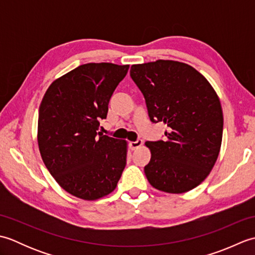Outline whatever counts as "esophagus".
Here are the masks:
<instances>
[{
  "instance_id": "esophagus-1",
  "label": "esophagus",
  "mask_w": 255,
  "mask_h": 255,
  "mask_svg": "<svg viewBox=\"0 0 255 255\" xmlns=\"http://www.w3.org/2000/svg\"><path fill=\"white\" fill-rule=\"evenodd\" d=\"M129 145H130L131 150H136V149H138L139 147H141V145H142V140L141 139H137L136 141H130Z\"/></svg>"
}]
</instances>
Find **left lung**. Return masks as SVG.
I'll return each instance as SVG.
<instances>
[{
	"instance_id": "obj_1",
	"label": "left lung",
	"mask_w": 255,
	"mask_h": 255,
	"mask_svg": "<svg viewBox=\"0 0 255 255\" xmlns=\"http://www.w3.org/2000/svg\"><path fill=\"white\" fill-rule=\"evenodd\" d=\"M130 77L151 122L169 127L164 141L145 142L151 151L145 176L162 192L191 191L208 176L220 151L224 116L217 93L203 74L178 61L133 64Z\"/></svg>"
}]
</instances>
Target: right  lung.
Listing matches in <instances>:
<instances>
[{"label":"right lung","mask_w":255,"mask_h":255,"mask_svg":"<svg viewBox=\"0 0 255 255\" xmlns=\"http://www.w3.org/2000/svg\"><path fill=\"white\" fill-rule=\"evenodd\" d=\"M128 69L108 62L82 64L53 81L41 101L37 138L42 161L75 197L106 196L126 166L127 142L97 130Z\"/></svg>","instance_id":"right-lung-1"}]
</instances>
